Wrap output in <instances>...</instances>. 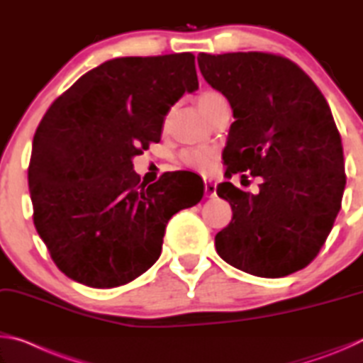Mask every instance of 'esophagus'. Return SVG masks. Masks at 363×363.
<instances>
[{
  "label": "esophagus",
  "mask_w": 363,
  "mask_h": 363,
  "mask_svg": "<svg viewBox=\"0 0 363 363\" xmlns=\"http://www.w3.org/2000/svg\"><path fill=\"white\" fill-rule=\"evenodd\" d=\"M203 184H205V189H203L205 196L206 199H213V196L216 195V182L213 179H205Z\"/></svg>",
  "instance_id": "esophagus-1"
}]
</instances>
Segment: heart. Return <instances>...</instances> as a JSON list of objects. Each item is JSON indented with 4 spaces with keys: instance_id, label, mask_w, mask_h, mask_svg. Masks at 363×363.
<instances>
[{
    "instance_id": "1",
    "label": "heart",
    "mask_w": 363,
    "mask_h": 363,
    "mask_svg": "<svg viewBox=\"0 0 363 363\" xmlns=\"http://www.w3.org/2000/svg\"><path fill=\"white\" fill-rule=\"evenodd\" d=\"M219 99H224V97L216 93V91H205L196 99V106L201 110V113L205 115L206 110ZM179 162L189 169L199 171V173H210L216 167L218 152L211 149V147H194V149H186L181 152Z\"/></svg>"
}]
</instances>
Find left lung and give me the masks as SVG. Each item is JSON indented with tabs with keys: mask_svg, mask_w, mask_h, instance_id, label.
I'll return each instance as SVG.
<instances>
[{
	"mask_svg": "<svg viewBox=\"0 0 363 363\" xmlns=\"http://www.w3.org/2000/svg\"><path fill=\"white\" fill-rule=\"evenodd\" d=\"M201 75L233 110L223 152L225 176H261L259 194L220 182L232 206L216 233L230 266L277 279L304 269L341 210L346 174L341 136L320 89L293 60L270 52H200Z\"/></svg>",
	"mask_w": 363,
	"mask_h": 363,
	"instance_id": "1",
	"label": "left lung"
}]
</instances>
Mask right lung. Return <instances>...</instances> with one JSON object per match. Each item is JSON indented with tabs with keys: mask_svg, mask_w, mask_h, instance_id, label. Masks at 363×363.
<instances>
[{
	"mask_svg": "<svg viewBox=\"0 0 363 363\" xmlns=\"http://www.w3.org/2000/svg\"><path fill=\"white\" fill-rule=\"evenodd\" d=\"M199 89L192 52L107 60L51 104L33 138V224L52 261L93 288L126 285L162 255L168 220L199 203L190 171L140 182L131 158L160 143L164 116Z\"/></svg>",
	"mask_w": 363,
	"mask_h": 363,
	"instance_id": "add662e5",
	"label": "right lung"
}]
</instances>
